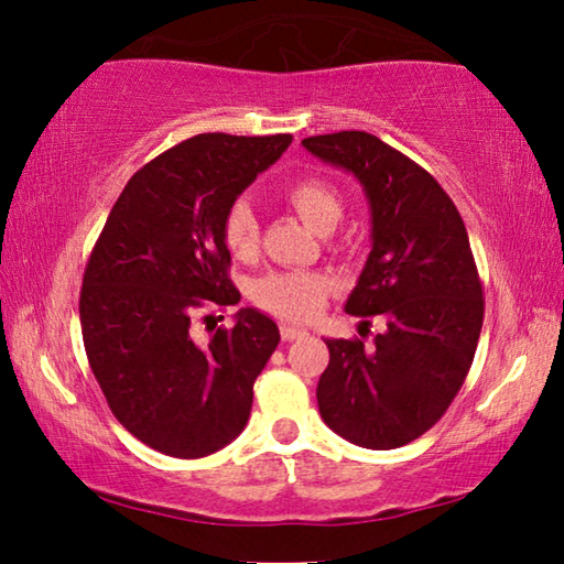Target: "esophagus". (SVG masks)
<instances>
[{"instance_id": "obj_1", "label": "esophagus", "mask_w": 564, "mask_h": 564, "mask_svg": "<svg viewBox=\"0 0 564 564\" xmlns=\"http://www.w3.org/2000/svg\"><path fill=\"white\" fill-rule=\"evenodd\" d=\"M303 336H308V333H305V328H299V326H281V338L283 340H295V338H303Z\"/></svg>"}]
</instances>
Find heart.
<instances>
[{
  "mask_svg": "<svg viewBox=\"0 0 564 564\" xmlns=\"http://www.w3.org/2000/svg\"><path fill=\"white\" fill-rule=\"evenodd\" d=\"M285 204L316 234H330L343 218V198L328 178L305 176L283 191ZM224 243L236 259H248L259 246V218L246 202H236L224 216ZM330 285L318 273H269L253 285V301L283 321H311L323 311Z\"/></svg>",
  "mask_w": 564,
  "mask_h": 564,
  "instance_id": "obj_1",
  "label": "heart"
}]
</instances>
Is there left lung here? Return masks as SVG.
<instances>
[{
    "label": "left lung",
    "mask_w": 564,
    "mask_h": 564,
    "mask_svg": "<svg viewBox=\"0 0 564 564\" xmlns=\"http://www.w3.org/2000/svg\"><path fill=\"white\" fill-rule=\"evenodd\" d=\"M303 147L366 191L373 251L346 311L386 318L373 346L326 340L321 417L350 443L393 451L431 431L473 366L485 299L470 241L443 186L373 133H321Z\"/></svg>",
    "instance_id": "left-lung-1"
}]
</instances>
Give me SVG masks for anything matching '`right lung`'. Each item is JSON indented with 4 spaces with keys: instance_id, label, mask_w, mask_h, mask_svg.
Listing matches in <instances>:
<instances>
[{
    "instance_id": "obj_1",
    "label": "right lung",
    "mask_w": 564,
    "mask_h": 564,
    "mask_svg": "<svg viewBox=\"0 0 564 564\" xmlns=\"http://www.w3.org/2000/svg\"><path fill=\"white\" fill-rule=\"evenodd\" d=\"M291 141L218 131L181 141L129 178L91 248L79 295L91 373L113 417L159 453L212 455L251 415L279 326L241 308L204 346L191 326L196 311L241 301L224 216Z\"/></svg>"
}]
</instances>
